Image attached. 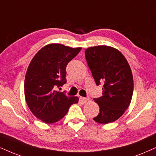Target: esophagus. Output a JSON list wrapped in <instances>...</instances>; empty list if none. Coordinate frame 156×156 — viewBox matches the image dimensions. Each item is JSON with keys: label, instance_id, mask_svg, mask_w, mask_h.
Listing matches in <instances>:
<instances>
[{"label": "esophagus", "instance_id": "esophagus-1", "mask_svg": "<svg viewBox=\"0 0 156 156\" xmlns=\"http://www.w3.org/2000/svg\"><path fill=\"white\" fill-rule=\"evenodd\" d=\"M80 101H81L82 102H86V101H88V100H89V98H85V97H81V96H80Z\"/></svg>", "mask_w": 156, "mask_h": 156}]
</instances>
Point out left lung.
<instances>
[{
    "instance_id": "obj_1",
    "label": "left lung",
    "mask_w": 156,
    "mask_h": 156,
    "mask_svg": "<svg viewBox=\"0 0 156 156\" xmlns=\"http://www.w3.org/2000/svg\"><path fill=\"white\" fill-rule=\"evenodd\" d=\"M85 56L96 86L103 83L102 96L94 98L100 109L93 119L99 124L116 121L129 107L133 97L130 67L119 50L105 45L86 49Z\"/></svg>"
}]
</instances>
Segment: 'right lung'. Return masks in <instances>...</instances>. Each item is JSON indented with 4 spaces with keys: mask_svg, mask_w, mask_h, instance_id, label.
Listing matches in <instances>:
<instances>
[{
    "mask_svg": "<svg viewBox=\"0 0 156 156\" xmlns=\"http://www.w3.org/2000/svg\"><path fill=\"white\" fill-rule=\"evenodd\" d=\"M81 50L60 44L42 47L31 60L24 80L26 101L35 117L47 124L60 120L78 102L56 90L66 83V67Z\"/></svg>",
    "mask_w": 156,
    "mask_h": 156,
    "instance_id": "obj_1",
    "label": "right lung"
}]
</instances>
